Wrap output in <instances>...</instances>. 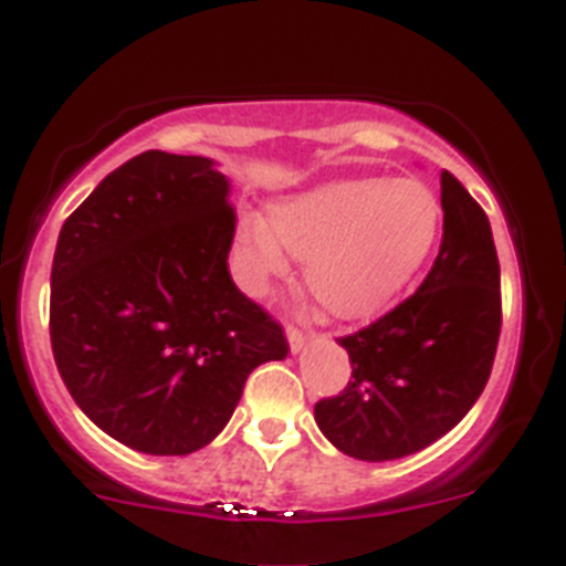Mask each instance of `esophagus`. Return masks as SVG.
<instances>
[{"mask_svg":"<svg viewBox=\"0 0 566 566\" xmlns=\"http://www.w3.org/2000/svg\"><path fill=\"white\" fill-rule=\"evenodd\" d=\"M287 342H290V350L298 353L307 342V331L304 327H296V324H287Z\"/></svg>","mask_w":566,"mask_h":566,"instance_id":"esophagus-1","label":"esophagus"}]
</instances>
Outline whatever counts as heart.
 I'll return each instance as SVG.
<instances>
[{
    "mask_svg": "<svg viewBox=\"0 0 566 566\" xmlns=\"http://www.w3.org/2000/svg\"><path fill=\"white\" fill-rule=\"evenodd\" d=\"M441 201L416 179H342L270 205L268 222L235 228V270L262 296L304 259V282L333 318L356 322L385 311L419 276L441 233Z\"/></svg>",
    "mask_w": 566,
    "mask_h": 566,
    "instance_id": "obj_1",
    "label": "heart"
}]
</instances>
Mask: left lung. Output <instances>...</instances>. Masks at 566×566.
<instances>
[{"instance_id": "8db88e82", "label": "left lung", "mask_w": 566, "mask_h": 566, "mask_svg": "<svg viewBox=\"0 0 566 566\" xmlns=\"http://www.w3.org/2000/svg\"><path fill=\"white\" fill-rule=\"evenodd\" d=\"M444 235L419 290L342 336L350 381L316 401L318 430L344 455L390 461L419 453L479 401L501 333V270L479 201L441 170Z\"/></svg>"}]
</instances>
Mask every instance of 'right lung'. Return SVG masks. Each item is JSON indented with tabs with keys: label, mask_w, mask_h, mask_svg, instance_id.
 <instances>
[{
	"label": "right lung",
	"mask_w": 566,
	"mask_h": 566,
	"mask_svg": "<svg viewBox=\"0 0 566 566\" xmlns=\"http://www.w3.org/2000/svg\"><path fill=\"white\" fill-rule=\"evenodd\" d=\"M230 185L205 156L145 150L59 230L51 347L96 427L150 455L222 432L244 381L287 356L282 324L235 287Z\"/></svg>",
	"instance_id": "right-lung-1"
}]
</instances>
